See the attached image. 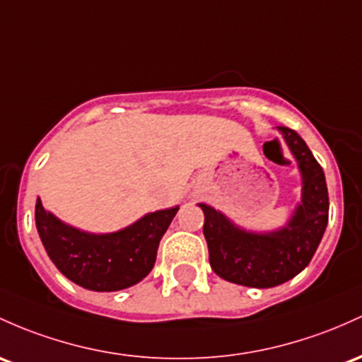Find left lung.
<instances>
[{"label":"left lung","instance_id":"1","mask_svg":"<svg viewBox=\"0 0 362 362\" xmlns=\"http://www.w3.org/2000/svg\"><path fill=\"white\" fill-rule=\"evenodd\" d=\"M296 158L300 173V201L287 223L269 232L245 230L213 206L204 211V239L209 264L218 276L254 288H272L299 275L309 264L328 225V189L323 168L296 130L276 127Z\"/></svg>","mask_w":362,"mask_h":362}]
</instances>
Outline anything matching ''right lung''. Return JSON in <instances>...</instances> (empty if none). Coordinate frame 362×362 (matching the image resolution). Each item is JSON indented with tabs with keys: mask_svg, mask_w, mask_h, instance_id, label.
Masks as SVG:
<instances>
[{
	"mask_svg": "<svg viewBox=\"0 0 362 362\" xmlns=\"http://www.w3.org/2000/svg\"><path fill=\"white\" fill-rule=\"evenodd\" d=\"M177 211L178 206L158 209L117 232L90 233L59 220L37 197L35 226L49 259L69 280L87 291L117 292L149 275Z\"/></svg>",
	"mask_w": 362,
	"mask_h": 362,
	"instance_id": "1",
	"label": "right lung"
}]
</instances>
